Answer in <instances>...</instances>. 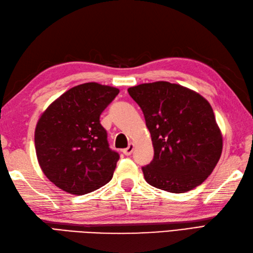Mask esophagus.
Segmentation results:
<instances>
[{"label":"esophagus","mask_w":253,"mask_h":253,"mask_svg":"<svg viewBox=\"0 0 253 253\" xmlns=\"http://www.w3.org/2000/svg\"><path fill=\"white\" fill-rule=\"evenodd\" d=\"M133 150H134V144H130L128 145L126 148H125V149L122 150V152L125 153L126 156H131L132 155V152H133Z\"/></svg>","instance_id":"34e87169"}]
</instances>
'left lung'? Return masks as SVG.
Instances as JSON below:
<instances>
[{
  "label": "left lung",
  "instance_id": "1",
  "mask_svg": "<svg viewBox=\"0 0 253 253\" xmlns=\"http://www.w3.org/2000/svg\"><path fill=\"white\" fill-rule=\"evenodd\" d=\"M143 110L155 149L141 168L146 181L171 193H184L204 182L222 152V134L206 98L168 82L127 89Z\"/></svg>",
  "mask_w": 253,
  "mask_h": 253
}]
</instances>
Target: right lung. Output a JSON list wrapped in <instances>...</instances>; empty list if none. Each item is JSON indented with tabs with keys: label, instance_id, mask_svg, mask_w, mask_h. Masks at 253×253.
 <instances>
[{
	"label": "right lung",
	"instance_id": "right-lung-1",
	"mask_svg": "<svg viewBox=\"0 0 253 253\" xmlns=\"http://www.w3.org/2000/svg\"><path fill=\"white\" fill-rule=\"evenodd\" d=\"M119 89L85 83L47 107L35 127V150L42 173L67 193L83 195L113 178L119 155L109 148L100 116Z\"/></svg>",
	"mask_w": 253,
	"mask_h": 253
}]
</instances>
